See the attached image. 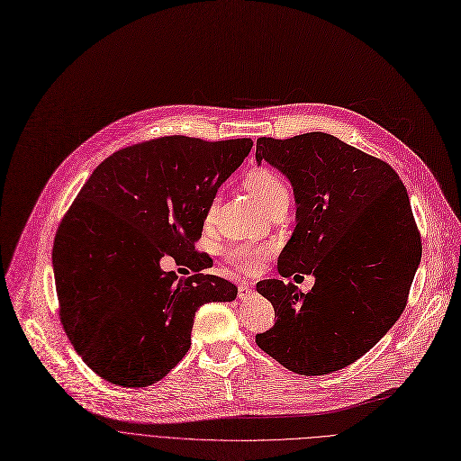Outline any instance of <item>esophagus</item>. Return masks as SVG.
<instances>
[{"label":"esophagus","instance_id":"esophagus-1","mask_svg":"<svg viewBox=\"0 0 461 461\" xmlns=\"http://www.w3.org/2000/svg\"><path fill=\"white\" fill-rule=\"evenodd\" d=\"M251 291H253V284H251V282L242 280V282L239 284V296H240V298H248V296L251 294Z\"/></svg>","mask_w":461,"mask_h":461}]
</instances>
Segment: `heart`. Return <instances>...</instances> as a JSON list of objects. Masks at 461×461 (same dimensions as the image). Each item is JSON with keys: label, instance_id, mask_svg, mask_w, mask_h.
I'll list each match as a JSON object with an SVG mask.
<instances>
[{"label": "heart", "instance_id": "b5f03b06", "mask_svg": "<svg viewBox=\"0 0 461 461\" xmlns=\"http://www.w3.org/2000/svg\"><path fill=\"white\" fill-rule=\"evenodd\" d=\"M244 185L246 188L251 192V195L267 210L269 206H273L275 203L287 199V188L284 185V181L278 177L276 172H273L267 167H260L255 168L251 172L246 174L244 177ZM219 208V197H213L208 210H206V221L210 222ZM269 246L267 244H255V242H233L226 248L224 255L226 258L235 264L237 267H240L242 271H255L262 258L269 253Z\"/></svg>", "mask_w": 461, "mask_h": 461}]
</instances>
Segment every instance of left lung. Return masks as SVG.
I'll use <instances>...</instances> for the list:
<instances>
[{"label": "left lung", "instance_id": "8db88e82", "mask_svg": "<svg viewBox=\"0 0 461 461\" xmlns=\"http://www.w3.org/2000/svg\"><path fill=\"white\" fill-rule=\"evenodd\" d=\"M255 159L278 168L294 194L296 226L276 262L280 276L315 275L308 293L280 278L257 284L276 321L255 342L303 376L344 369L407 305L421 258L407 190L391 165L322 131L258 137Z\"/></svg>", "mask_w": 461, "mask_h": 461}]
</instances>
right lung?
<instances>
[{"instance_id": "right-lung-1", "label": "right lung", "mask_w": 461, "mask_h": 461, "mask_svg": "<svg viewBox=\"0 0 461 461\" xmlns=\"http://www.w3.org/2000/svg\"><path fill=\"white\" fill-rule=\"evenodd\" d=\"M251 146L186 135L131 144L94 170L61 219L52 249L59 319L106 382H159L188 353L201 305L235 300V284L201 273L206 253L195 242L219 186ZM165 256L196 273L163 272Z\"/></svg>"}]
</instances>
